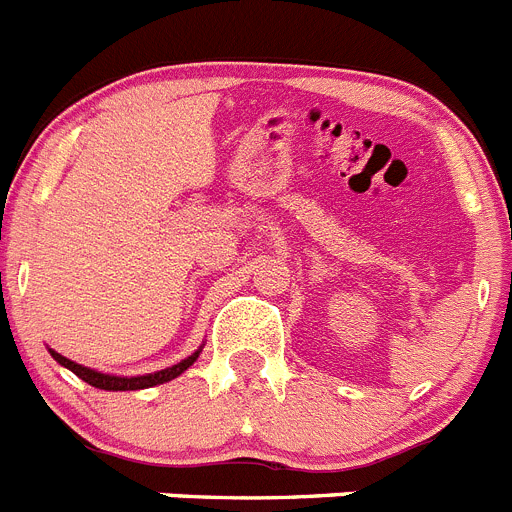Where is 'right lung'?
Returning a JSON list of instances; mask_svg holds the SVG:
<instances>
[{
	"mask_svg": "<svg viewBox=\"0 0 512 512\" xmlns=\"http://www.w3.org/2000/svg\"><path fill=\"white\" fill-rule=\"evenodd\" d=\"M50 355H53L55 360H58L60 365H65L68 370H73L81 381L91 383V386L96 388H103V391H139V388H152V386H159V383H167L172 381V378H177L180 373H185L187 368H190L195 360H198L200 350L198 353H192L190 358H185L182 363L172 365V368H164L159 370V373H149V375H137V378H119V375H106V373H98V370H91V368H83V365L73 363V360L63 358L60 353H55V350H50Z\"/></svg>",
	"mask_w": 512,
	"mask_h": 512,
	"instance_id": "obj_1",
	"label": "right lung"
}]
</instances>
